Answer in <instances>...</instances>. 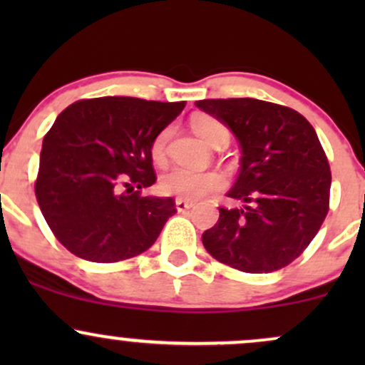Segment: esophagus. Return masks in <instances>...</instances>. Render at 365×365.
Here are the masks:
<instances>
[{
  "label": "esophagus",
  "instance_id": "34e87169",
  "mask_svg": "<svg viewBox=\"0 0 365 365\" xmlns=\"http://www.w3.org/2000/svg\"><path fill=\"white\" fill-rule=\"evenodd\" d=\"M175 206H177L178 212H185L192 206H194V202H190V200H185V199H180V197H178V199L175 200Z\"/></svg>",
  "mask_w": 365,
  "mask_h": 365
}]
</instances>
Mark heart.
Segmentation results:
<instances>
[{
    "label": "heart",
    "mask_w": 365,
    "mask_h": 365,
    "mask_svg": "<svg viewBox=\"0 0 365 365\" xmlns=\"http://www.w3.org/2000/svg\"><path fill=\"white\" fill-rule=\"evenodd\" d=\"M192 127H194L197 135L209 145H215L221 139H230L228 128L220 120L212 118V116H195L192 120ZM168 137L170 130H163L156 139H154L153 148H150L154 161L161 163L165 159ZM223 185L225 178L217 171H194L180 168V166L166 171L161 180H159V188H161L163 194L185 197V199H199V197L206 195L209 192H215Z\"/></svg>",
    "instance_id": "b5f03b06"
}]
</instances>
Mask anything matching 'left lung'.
Instances as JSON below:
<instances>
[{"instance_id": "1", "label": "left lung", "mask_w": 365, "mask_h": 365, "mask_svg": "<svg viewBox=\"0 0 365 365\" xmlns=\"http://www.w3.org/2000/svg\"><path fill=\"white\" fill-rule=\"evenodd\" d=\"M195 106L232 130L242 149L228 197L244 207H220L204 247L244 273L282 269L307 249L329 209V163L316 130L292 108L252 98Z\"/></svg>"}]
</instances>
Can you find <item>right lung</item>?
Instances as JSON below:
<instances>
[{
	"mask_svg": "<svg viewBox=\"0 0 365 365\" xmlns=\"http://www.w3.org/2000/svg\"><path fill=\"white\" fill-rule=\"evenodd\" d=\"M185 108L108 96L70 104L46 133L36 197L70 252L91 262L135 257L177 212L171 197L142 195L156 182L153 142Z\"/></svg>",
	"mask_w": 365,
	"mask_h": 365,
	"instance_id": "obj_1",
	"label": "right lung"
}]
</instances>
